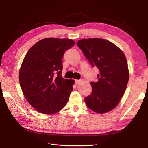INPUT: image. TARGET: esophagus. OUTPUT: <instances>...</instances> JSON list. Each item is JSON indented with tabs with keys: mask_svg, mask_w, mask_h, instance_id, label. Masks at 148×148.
<instances>
[{
	"mask_svg": "<svg viewBox=\"0 0 148 148\" xmlns=\"http://www.w3.org/2000/svg\"><path fill=\"white\" fill-rule=\"evenodd\" d=\"M81 82V80H75V84L77 85V84H79Z\"/></svg>",
	"mask_w": 148,
	"mask_h": 148,
	"instance_id": "obj_1",
	"label": "esophagus"
}]
</instances>
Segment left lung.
<instances>
[{
	"label": "left lung",
	"mask_w": 148,
	"mask_h": 148,
	"mask_svg": "<svg viewBox=\"0 0 148 148\" xmlns=\"http://www.w3.org/2000/svg\"><path fill=\"white\" fill-rule=\"evenodd\" d=\"M77 46L92 67L100 71L98 81L90 82L92 92L84 98L86 106L100 114L111 111L123 95L129 79L124 53L113 43L99 38L81 39Z\"/></svg>",
	"instance_id": "1"
}]
</instances>
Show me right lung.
<instances>
[{
    "instance_id": "add662e5",
    "label": "right lung",
    "mask_w": 148,
    "mask_h": 148,
    "mask_svg": "<svg viewBox=\"0 0 148 148\" xmlns=\"http://www.w3.org/2000/svg\"><path fill=\"white\" fill-rule=\"evenodd\" d=\"M74 45L69 39L45 38L25 56L19 73L20 86L28 102L40 113L55 114L67 104L74 81L62 77V58Z\"/></svg>"
}]
</instances>
